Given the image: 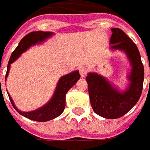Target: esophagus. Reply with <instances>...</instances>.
Here are the masks:
<instances>
[{"label": "esophagus", "instance_id": "esophagus-1", "mask_svg": "<svg viewBox=\"0 0 150 150\" xmlns=\"http://www.w3.org/2000/svg\"><path fill=\"white\" fill-rule=\"evenodd\" d=\"M87 72H88V68L86 67H81L79 68V73H80L82 78H84L86 75H87Z\"/></svg>", "mask_w": 150, "mask_h": 150}]
</instances>
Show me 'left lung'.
<instances>
[{"label": "left lung", "instance_id": "1", "mask_svg": "<svg viewBox=\"0 0 150 150\" xmlns=\"http://www.w3.org/2000/svg\"><path fill=\"white\" fill-rule=\"evenodd\" d=\"M110 50L125 53L131 65L127 76L129 83L125 91H120L107 79L95 72L86 77L91 107L99 116L106 119L121 117L131 110L142 95L144 81V67L136 44L118 28L111 29Z\"/></svg>", "mask_w": 150, "mask_h": 150}]
</instances>
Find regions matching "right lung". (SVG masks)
Returning <instances> with one entry per match:
<instances>
[{
	"label": "right lung",
	"mask_w": 150,
	"mask_h": 150,
	"mask_svg": "<svg viewBox=\"0 0 150 150\" xmlns=\"http://www.w3.org/2000/svg\"><path fill=\"white\" fill-rule=\"evenodd\" d=\"M53 35H54L53 32H43V31H34L25 35L21 40V42H19L17 48L14 50V51L12 53L11 57L9 59L8 66H7L5 79L8 77L11 63L16 61L22 53L27 50L32 46L45 42L46 40H47ZM79 78H80V75H79V71H75L69 73L67 75L62 76L58 81L55 91L54 92L51 99L45 105H43L34 111L22 112L19 110L18 108L16 107L13 99L8 93V97L15 110L19 114H21V116L32 120L45 122V121L54 119L62 114L66 106V94L76 83V82L78 81Z\"/></svg>",
	"instance_id": "add662e5"
}]
</instances>
